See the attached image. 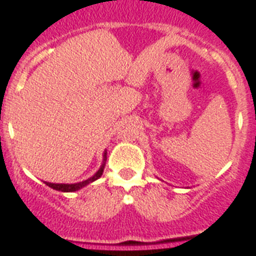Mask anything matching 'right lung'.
Instances as JSON below:
<instances>
[{
	"label": "right lung",
	"instance_id": "obj_1",
	"mask_svg": "<svg viewBox=\"0 0 256 256\" xmlns=\"http://www.w3.org/2000/svg\"><path fill=\"white\" fill-rule=\"evenodd\" d=\"M104 156H106V154H105ZM105 159H106V158H105ZM105 159H104V160H105ZM104 166H105V164L101 166V168L97 171V174H94L92 178H88V180H85V182H78V184H54V182H46V186H48L50 188L56 189V190H60V192H74V190H78V189L82 188V186H88L89 182H94V180H97L98 178H101V175H102V172H104Z\"/></svg>",
	"mask_w": 256,
	"mask_h": 256
}]
</instances>
